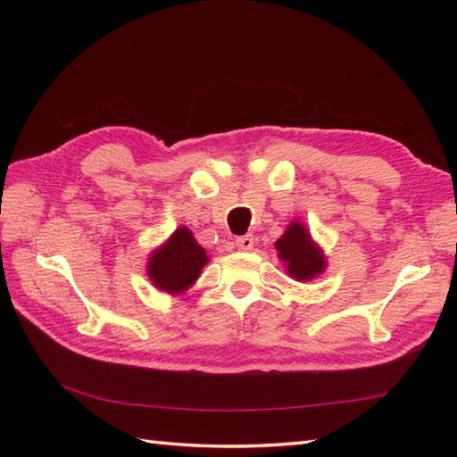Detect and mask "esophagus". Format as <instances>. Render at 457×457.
I'll return each mask as SVG.
<instances>
[{"mask_svg": "<svg viewBox=\"0 0 457 457\" xmlns=\"http://www.w3.org/2000/svg\"><path fill=\"white\" fill-rule=\"evenodd\" d=\"M236 245H237L241 251H249V249H253V245H255V239H253V236L237 237V239H236Z\"/></svg>", "mask_w": 457, "mask_h": 457, "instance_id": "1", "label": "esophagus"}]
</instances>
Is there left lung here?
I'll list each match as a JSON object with an SVG mask.
<instances>
[{"label": "left lung", "mask_w": 457, "mask_h": 457, "mask_svg": "<svg viewBox=\"0 0 457 457\" xmlns=\"http://www.w3.org/2000/svg\"><path fill=\"white\" fill-rule=\"evenodd\" d=\"M280 261H285L288 273L296 280L314 278L324 270V257L312 244L303 223H290L285 236L277 239Z\"/></svg>", "instance_id": "1"}]
</instances>
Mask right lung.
<instances>
[{
    "label": "right lung",
    "mask_w": 457,
    "mask_h": 457,
    "mask_svg": "<svg viewBox=\"0 0 457 457\" xmlns=\"http://www.w3.org/2000/svg\"><path fill=\"white\" fill-rule=\"evenodd\" d=\"M208 255L187 228H180L149 261L153 285L170 295L184 293L198 278Z\"/></svg>",
    "instance_id": "obj_1"
}]
</instances>
